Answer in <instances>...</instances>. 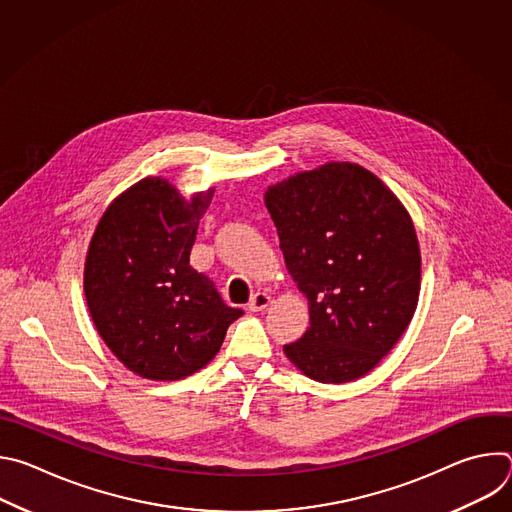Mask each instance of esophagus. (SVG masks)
Instances as JSON below:
<instances>
[{
  "instance_id": "1",
  "label": "esophagus",
  "mask_w": 512,
  "mask_h": 512,
  "mask_svg": "<svg viewBox=\"0 0 512 512\" xmlns=\"http://www.w3.org/2000/svg\"><path fill=\"white\" fill-rule=\"evenodd\" d=\"M269 304H271L269 294H265V291H257V294L249 300L247 308H249L251 312H263V310L269 308Z\"/></svg>"
}]
</instances>
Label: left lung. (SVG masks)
I'll return each instance as SVG.
<instances>
[{"mask_svg": "<svg viewBox=\"0 0 512 512\" xmlns=\"http://www.w3.org/2000/svg\"><path fill=\"white\" fill-rule=\"evenodd\" d=\"M265 206L310 308V328L283 346L285 356L328 385L371 373L419 300L421 253L407 208L352 162H328L269 186Z\"/></svg>", "mask_w": 512, "mask_h": 512, "instance_id": "left-lung-1", "label": "left lung"}]
</instances>
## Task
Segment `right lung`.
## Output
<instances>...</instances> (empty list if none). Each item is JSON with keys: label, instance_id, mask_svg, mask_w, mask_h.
I'll return each instance as SVG.
<instances>
[{"label": "right lung", "instance_id": "add662e5", "mask_svg": "<svg viewBox=\"0 0 512 512\" xmlns=\"http://www.w3.org/2000/svg\"><path fill=\"white\" fill-rule=\"evenodd\" d=\"M212 194L184 198L166 178L148 176L107 206L89 243V314L109 350L143 379L180 381L200 371L243 316L190 267Z\"/></svg>", "mask_w": 512, "mask_h": 512}]
</instances>
